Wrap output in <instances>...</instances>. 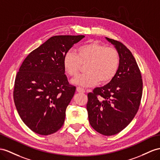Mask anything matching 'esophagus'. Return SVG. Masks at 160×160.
<instances>
[{
    "label": "esophagus",
    "instance_id": "obj_1",
    "mask_svg": "<svg viewBox=\"0 0 160 160\" xmlns=\"http://www.w3.org/2000/svg\"><path fill=\"white\" fill-rule=\"evenodd\" d=\"M76 91H77V92H85V90L82 88H81V87H77Z\"/></svg>",
    "mask_w": 160,
    "mask_h": 160
}]
</instances>
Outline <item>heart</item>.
Instances as JSON below:
<instances>
[{
  "label": "heart",
  "instance_id": "1",
  "mask_svg": "<svg viewBox=\"0 0 160 160\" xmlns=\"http://www.w3.org/2000/svg\"><path fill=\"white\" fill-rule=\"evenodd\" d=\"M63 68L69 76H75L79 72L82 64H86L84 73L72 79V82L88 87L111 81L120 66L119 53L113 48L92 42L77 48L76 52L68 51L63 60Z\"/></svg>",
  "mask_w": 160,
  "mask_h": 160
}]
</instances>
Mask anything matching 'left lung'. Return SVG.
<instances>
[{"instance_id":"obj_1","label":"left lung","mask_w":160,"mask_h":160,"mask_svg":"<svg viewBox=\"0 0 160 160\" xmlns=\"http://www.w3.org/2000/svg\"><path fill=\"white\" fill-rule=\"evenodd\" d=\"M120 56L115 77L103 87L88 94L90 124L97 132L112 136L124 129L136 115L142 93L140 69L132 52L119 41L106 37Z\"/></svg>"}]
</instances>
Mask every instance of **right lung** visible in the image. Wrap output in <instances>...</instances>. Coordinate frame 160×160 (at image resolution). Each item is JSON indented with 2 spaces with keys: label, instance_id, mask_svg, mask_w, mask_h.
Returning a JSON list of instances; mask_svg holds the SVG:
<instances>
[{
  "label": "right lung",
  "instance_id": "add662e5",
  "mask_svg": "<svg viewBox=\"0 0 160 160\" xmlns=\"http://www.w3.org/2000/svg\"><path fill=\"white\" fill-rule=\"evenodd\" d=\"M84 36H55L32 51L15 78L13 99L22 121L33 132L48 135L59 130L76 87L69 84L63 60Z\"/></svg>",
  "mask_w": 160,
  "mask_h": 160
}]
</instances>
